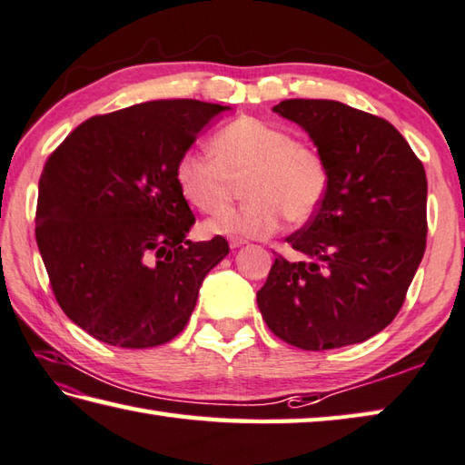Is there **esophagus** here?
Returning <instances> with one entry per match:
<instances>
[{
    "label": "esophagus",
    "instance_id": "34e87169",
    "mask_svg": "<svg viewBox=\"0 0 465 465\" xmlns=\"http://www.w3.org/2000/svg\"><path fill=\"white\" fill-rule=\"evenodd\" d=\"M243 243H246V240H243V238H230V248H232V250L242 248Z\"/></svg>",
    "mask_w": 465,
    "mask_h": 465
}]
</instances>
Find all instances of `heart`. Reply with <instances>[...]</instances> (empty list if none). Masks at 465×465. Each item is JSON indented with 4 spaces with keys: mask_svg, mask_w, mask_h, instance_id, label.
<instances>
[{
    "mask_svg": "<svg viewBox=\"0 0 465 465\" xmlns=\"http://www.w3.org/2000/svg\"><path fill=\"white\" fill-rule=\"evenodd\" d=\"M246 178L249 201L207 223L211 233L266 238L284 217L302 225L317 215L327 197L325 156L289 130L258 117H238L211 138V154L187 150L174 168L181 195L201 213H219L231 203L234 181Z\"/></svg>",
    "mask_w": 465,
    "mask_h": 465,
    "instance_id": "b5f03b06",
    "label": "heart"
}]
</instances>
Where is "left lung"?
Returning <instances> with one entry per match:
<instances>
[{"mask_svg":"<svg viewBox=\"0 0 465 465\" xmlns=\"http://www.w3.org/2000/svg\"><path fill=\"white\" fill-rule=\"evenodd\" d=\"M274 112L309 134L331 183L317 215L286 238L302 260L276 254L260 313L301 350L366 341L399 315L425 254L423 163L391 122L340 101L286 99Z\"/></svg>","mask_w":465,"mask_h":465,"instance_id":"left-lung-1","label":"left lung"}]
</instances>
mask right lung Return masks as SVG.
<instances>
[{
	"label": "right lung",
	"mask_w": 465,
	"mask_h": 465,
	"mask_svg": "<svg viewBox=\"0 0 465 465\" xmlns=\"http://www.w3.org/2000/svg\"><path fill=\"white\" fill-rule=\"evenodd\" d=\"M197 99L146 101L89 117L48 156L36 242L56 302L95 340L154 348L179 335L225 238L191 242L195 215L174 179L197 134L225 112Z\"/></svg>",
	"instance_id": "1"
}]
</instances>
